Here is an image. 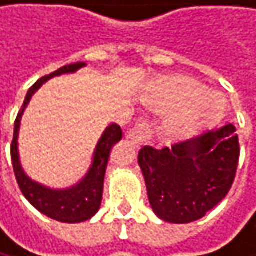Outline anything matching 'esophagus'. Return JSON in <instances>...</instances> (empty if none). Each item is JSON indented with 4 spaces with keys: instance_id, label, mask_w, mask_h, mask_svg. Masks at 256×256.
I'll list each match as a JSON object with an SVG mask.
<instances>
[{
    "instance_id": "1",
    "label": "esophagus",
    "mask_w": 256,
    "mask_h": 256,
    "mask_svg": "<svg viewBox=\"0 0 256 256\" xmlns=\"http://www.w3.org/2000/svg\"><path fill=\"white\" fill-rule=\"evenodd\" d=\"M152 127L146 120H140L132 129L127 132V140L134 141L136 146H142L152 138Z\"/></svg>"
}]
</instances>
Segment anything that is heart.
<instances>
[{
	"label": "heart",
	"instance_id": "b5f03b06",
	"mask_svg": "<svg viewBox=\"0 0 256 256\" xmlns=\"http://www.w3.org/2000/svg\"><path fill=\"white\" fill-rule=\"evenodd\" d=\"M146 102L156 109L174 108L166 120V130L172 136L192 134L198 127L218 120L224 109L220 94L205 90L202 83L182 76L166 77L154 83Z\"/></svg>",
	"mask_w": 256,
	"mask_h": 256
}]
</instances>
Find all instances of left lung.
Returning <instances> with one entry per match:
<instances>
[{
  "label": "left lung",
  "instance_id": "8db88e82",
  "mask_svg": "<svg viewBox=\"0 0 256 256\" xmlns=\"http://www.w3.org/2000/svg\"><path fill=\"white\" fill-rule=\"evenodd\" d=\"M234 124L206 130L160 150L146 146L138 162L152 210L164 222L202 218L229 192L240 159Z\"/></svg>",
  "mask_w": 256,
  "mask_h": 256
}]
</instances>
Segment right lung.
Listing matches in <instances>:
<instances>
[{"instance_id":"1","label":"right lung","mask_w":256,"mask_h":256,"mask_svg":"<svg viewBox=\"0 0 256 256\" xmlns=\"http://www.w3.org/2000/svg\"><path fill=\"white\" fill-rule=\"evenodd\" d=\"M84 65L86 64H83V62H77V64L62 66L58 71H54V72L39 78L28 89L24 104L14 120V132H13L12 147H10L16 182L20 185L26 198L38 211H40L42 214H45L50 218H54L62 223L86 222L90 217H94L97 214V211L100 210L102 197H103V182H104V174H106V168H108L110 150L122 138L121 127L118 124H110L104 130V134L100 138L97 148L94 152V160H92V166H90L88 174L78 185L68 188V190H50V188H45V186L33 182L30 178L26 176V173L21 167L20 156H18V134H20V126H21V118H22L24 109L30 103L32 96L36 92V90L51 77L74 72Z\"/></svg>"}]
</instances>
